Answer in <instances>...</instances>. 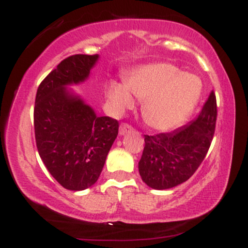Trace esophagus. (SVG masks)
Here are the masks:
<instances>
[{
    "label": "esophagus",
    "mask_w": 248,
    "mask_h": 248,
    "mask_svg": "<svg viewBox=\"0 0 248 248\" xmlns=\"http://www.w3.org/2000/svg\"><path fill=\"white\" fill-rule=\"evenodd\" d=\"M133 132V127L129 126L128 124H121L120 128H119V134L120 135H124V134Z\"/></svg>",
    "instance_id": "obj_1"
}]
</instances>
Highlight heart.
<instances>
[{"instance_id": "1", "label": "heart", "mask_w": 248, "mask_h": 248, "mask_svg": "<svg viewBox=\"0 0 248 248\" xmlns=\"http://www.w3.org/2000/svg\"><path fill=\"white\" fill-rule=\"evenodd\" d=\"M201 92L202 84L197 77L179 73L169 62H155L134 70L126 82L109 81L106 96L115 114L134 106L133 95L144 100L142 114L148 126L168 132L186 120Z\"/></svg>"}]
</instances>
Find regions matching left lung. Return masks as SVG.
I'll return each instance as SVG.
<instances>
[{
	"mask_svg": "<svg viewBox=\"0 0 248 248\" xmlns=\"http://www.w3.org/2000/svg\"><path fill=\"white\" fill-rule=\"evenodd\" d=\"M217 120L213 91L195 120L170 133L144 135V149L139 162L142 181L155 190L171 189L195 173L205 158Z\"/></svg>",
	"mask_w": 248,
	"mask_h": 248,
	"instance_id": "8db88e82",
	"label": "left lung"
}]
</instances>
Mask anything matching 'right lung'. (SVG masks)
<instances>
[{"instance_id":"right-lung-1","label":"right lung","mask_w":248,"mask_h":248,"mask_svg":"<svg viewBox=\"0 0 248 248\" xmlns=\"http://www.w3.org/2000/svg\"><path fill=\"white\" fill-rule=\"evenodd\" d=\"M99 55H75L62 61L37 90L33 124L37 149L52 177L72 191L98 181L118 136L119 122L96 116L67 86L87 80Z\"/></svg>"}]
</instances>
